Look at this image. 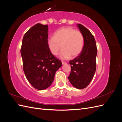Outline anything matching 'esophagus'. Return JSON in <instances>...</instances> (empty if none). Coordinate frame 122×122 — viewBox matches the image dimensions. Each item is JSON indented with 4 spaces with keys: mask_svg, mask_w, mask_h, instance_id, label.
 <instances>
[{
    "mask_svg": "<svg viewBox=\"0 0 122 122\" xmlns=\"http://www.w3.org/2000/svg\"><path fill=\"white\" fill-rule=\"evenodd\" d=\"M61 62H62V65H65V64H67V62H65V61H61Z\"/></svg>",
    "mask_w": 122,
    "mask_h": 122,
    "instance_id": "obj_1",
    "label": "esophagus"
}]
</instances>
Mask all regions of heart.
Listing matches in <instances>:
<instances>
[{
	"instance_id": "1",
	"label": "heart",
	"mask_w": 122,
	"mask_h": 122,
	"mask_svg": "<svg viewBox=\"0 0 122 122\" xmlns=\"http://www.w3.org/2000/svg\"><path fill=\"white\" fill-rule=\"evenodd\" d=\"M84 36L80 31L72 27L58 29L53 36L48 38L47 45L51 53L56 56L61 48V58H74L81 52L84 46Z\"/></svg>"
}]
</instances>
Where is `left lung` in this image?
Masks as SVG:
<instances>
[{
  "label": "left lung",
  "mask_w": 122,
  "mask_h": 122,
  "mask_svg": "<svg viewBox=\"0 0 122 122\" xmlns=\"http://www.w3.org/2000/svg\"><path fill=\"white\" fill-rule=\"evenodd\" d=\"M77 26L84 36V46L80 54L69 61L71 71L68 78L73 86L82 89L89 84L94 76L97 48L95 39L90 30L80 24Z\"/></svg>",
  "instance_id": "obj_1"
}]
</instances>
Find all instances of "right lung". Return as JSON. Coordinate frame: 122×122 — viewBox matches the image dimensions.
I'll list each match as a JSON object with an SVG mask.
<instances>
[{
  "label": "right lung",
  "mask_w": 122,
  "mask_h": 122,
  "mask_svg": "<svg viewBox=\"0 0 122 122\" xmlns=\"http://www.w3.org/2000/svg\"><path fill=\"white\" fill-rule=\"evenodd\" d=\"M47 25L38 23L25 33L21 54L27 79L34 88L45 90L51 86L61 62L52 54L47 45Z\"/></svg>",
  "instance_id": "1"
}]
</instances>
